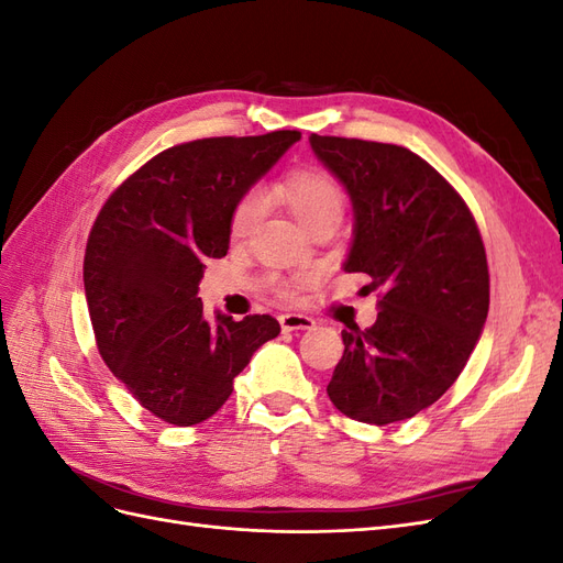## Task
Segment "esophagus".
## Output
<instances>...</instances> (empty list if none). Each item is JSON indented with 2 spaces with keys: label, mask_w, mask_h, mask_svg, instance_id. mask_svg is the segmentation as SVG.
<instances>
[{
  "label": "esophagus",
  "mask_w": 563,
  "mask_h": 563,
  "mask_svg": "<svg viewBox=\"0 0 563 563\" xmlns=\"http://www.w3.org/2000/svg\"><path fill=\"white\" fill-rule=\"evenodd\" d=\"M279 323H282V331H305V329H312L317 321L308 314H282Z\"/></svg>",
  "instance_id": "34e87169"
}]
</instances>
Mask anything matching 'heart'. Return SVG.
<instances>
[{"label":"heart","instance_id":"heart-1","mask_svg":"<svg viewBox=\"0 0 563 563\" xmlns=\"http://www.w3.org/2000/svg\"><path fill=\"white\" fill-rule=\"evenodd\" d=\"M279 197L310 232L321 223H329V220L340 223L347 203L345 187L340 185V180L331 172L319 166L296 168V172L288 174L279 185ZM263 216H265V197L261 190H255L253 187V190L244 192L240 199H236L234 209L230 213L232 240H244V236H249L253 228L261 223ZM310 286H312L310 275H296V277L272 275L267 279L269 294L284 302L298 300Z\"/></svg>","mask_w":563,"mask_h":563}]
</instances>
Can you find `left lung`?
<instances>
[{"label":"left lung","instance_id":"8db88e82","mask_svg":"<svg viewBox=\"0 0 563 563\" xmlns=\"http://www.w3.org/2000/svg\"><path fill=\"white\" fill-rule=\"evenodd\" d=\"M310 143L354 207L345 272H364L366 291H380L376 323L343 331L327 391L352 420L413 418L457 380L482 335V232L455 187L408 147L317 133Z\"/></svg>","mask_w":563,"mask_h":563}]
</instances>
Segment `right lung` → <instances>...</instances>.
Segmentation results:
<instances>
[{"label": "right lung", "mask_w": 563, "mask_h": 563, "mask_svg": "<svg viewBox=\"0 0 563 563\" xmlns=\"http://www.w3.org/2000/svg\"><path fill=\"white\" fill-rule=\"evenodd\" d=\"M300 131L218 135L168 147L108 197L84 253L96 345L152 416L190 428L211 418L279 321L203 319V263L230 246V213Z\"/></svg>", "instance_id": "add662e5"}]
</instances>
